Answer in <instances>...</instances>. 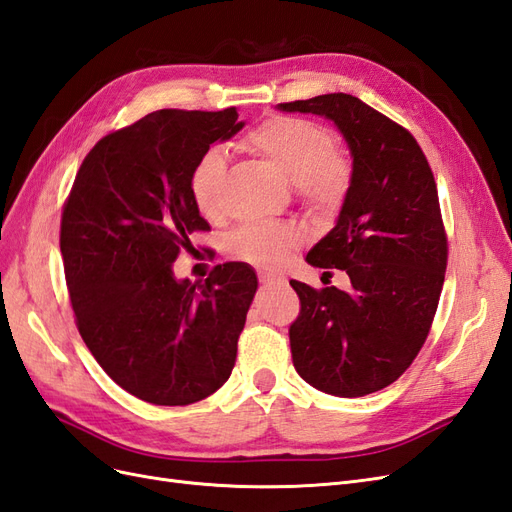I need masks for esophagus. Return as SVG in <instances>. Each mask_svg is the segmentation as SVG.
Masks as SVG:
<instances>
[{
  "mask_svg": "<svg viewBox=\"0 0 512 512\" xmlns=\"http://www.w3.org/2000/svg\"><path fill=\"white\" fill-rule=\"evenodd\" d=\"M258 280H260V284H265V286H271V284H284L286 280H284V275H275V273H258Z\"/></svg>",
  "mask_w": 512,
  "mask_h": 512,
  "instance_id": "1",
  "label": "esophagus"
}]
</instances>
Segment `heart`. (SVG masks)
<instances>
[{"mask_svg": "<svg viewBox=\"0 0 512 512\" xmlns=\"http://www.w3.org/2000/svg\"><path fill=\"white\" fill-rule=\"evenodd\" d=\"M245 143L297 185L305 205L333 211L344 203L352 166L344 153L335 149L333 134L320 123L301 117H269L245 136ZM224 175L226 158L215 147L207 149L192 168L190 192L198 211L209 220L224 215ZM301 241V230L292 224H247L230 237V252L260 269H275Z\"/></svg>", "mask_w": 512, "mask_h": 512, "instance_id": "1", "label": "heart"}]
</instances>
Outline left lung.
I'll list each match as a JSON object with an SVG mask.
<instances>
[{
  "label": "left lung",
  "mask_w": 512,
  "mask_h": 512,
  "mask_svg": "<svg viewBox=\"0 0 512 512\" xmlns=\"http://www.w3.org/2000/svg\"><path fill=\"white\" fill-rule=\"evenodd\" d=\"M277 108L333 121L352 156L337 222L305 258L346 271L352 288L290 282L301 299L290 324L294 369L335 397L376 393L416 359L438 309L448 245L436 179L414 136L359 98L324 94Z\"/></svg>",
  "instance_id": "left-lung-1"
}]
</instances>
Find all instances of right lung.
Segmentation results:
<instances>
[{
    "label": "right lung",
    "mask_w": 512,
    "mask_h": 512,
    "mask_svg": "<svg viewBox=\"0 0 512 512\" xmlns=\"http://www.w3.org/2000/svg\"><path fill=\"white\" fill-rule=\"evenodd\" d=\"M243 126L235 106L149 113L87 153L61 213L76 327L106 374L149 404H194L235 367L254 269L226 262L203 284L177 280L173 262L209 230L190 192L194 164Z\"/></svg>",
    "instance_id": "obj_1"
}]
</instances>
